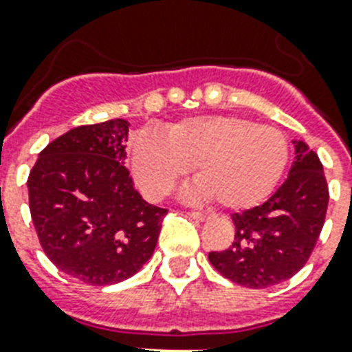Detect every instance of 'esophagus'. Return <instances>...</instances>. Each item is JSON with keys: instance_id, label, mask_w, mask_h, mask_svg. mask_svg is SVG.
I'll list each match as a JSON object with an SVG mask.
<instances>
[{"instance_id": "esophagus-1", "label": "esophagus", "mask_w": 352, "mask_h": 352, "mask_svg": "<svg viewBox=\"0 0 352 352\" xmlns=\"http://www.w3.org/2000/svg\"><path fill=\"white\" fill-rule=\"evenodd\" d=\"M190 215H192V217L195 221H206V219H208V215L201 214V212H192V214H190Z\"/></svg>"}]
</instances>
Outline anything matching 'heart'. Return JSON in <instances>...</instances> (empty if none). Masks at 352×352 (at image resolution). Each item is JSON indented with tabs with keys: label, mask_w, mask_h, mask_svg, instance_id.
I'll return each mask as SVG.
<instances>
[{
	"label": "heart",
	"mask_w": 352,
	"mask_h": 352,
	"mask_svg": "<svg viewBox=\"0 0 352 352\" xmlns=\"http://www.w3.org/2000/svg\"><path fill=\"white\" fill-rule=\"evenodd\" d=\"M289 160L278 127L237 115H204L170 124L162 137L140 131L131 142V171L149 199H160L193 166L195 197L226 210L250 208L268 197Z\"/></svg>",
	"instance_id": "heart-1"
}]
</instances>
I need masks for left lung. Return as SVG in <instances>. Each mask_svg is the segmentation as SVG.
Listing matches in <instances>:
<instances>
[{"mask_svg": "<svg viewBox=\"0 0 352 352\" xmlns=\"http://www.w3.org/2000/svg\"><path fill=\"white\" fill-rule=\"evenodd\" d=\"M289 177L268 201L234 214L235 237L226 250L210 252L219 274L248 289H267L292 278L311 257L325 223L329 188L318 155L294 140Z\"/></svg>", "mask_w": 352, "mask_h": 352, "instance_id": "8db88e82", "label": "left lung"}]
</instances>
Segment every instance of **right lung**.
I'll return each mask as SVG.
<instances>
[{
  "label": "right lung",
  "mask_w": 352,
  "mask_h": 352,
  "mask_svg": "<svg viewBox=\"0 0 352 352\" xmlns=\"http://www.w3.org/2000/svg\"><path fill=\"white\" fill-rule=\"evenodd\" d=\"M129 122L78 126L30 170V217L45 256L87 285L120 283L153 256L168 214L146 203L124 166Z\"/></svg>",
  "instance_id": "obj_1"
}]
</instances>
